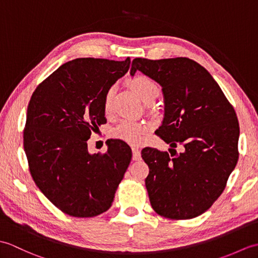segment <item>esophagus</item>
I'll list each match as a JSON object with an SVG mask.
<instances>
[{"label": "esophagus", "mask_w": 258, "mask_h": 258, "mask_svg": "<svg viewBox=\"0 0 258 258\" xmlns=\"http://www.w3.org/2000/svg\"><path fill=\"white\" fill-rule=\"evenodd\" d=\"M132 152H133V160L140 161L141 160V151L138 149V147H132Z\"/></svg>", "instance_id": "34e87169"}]
</instances>
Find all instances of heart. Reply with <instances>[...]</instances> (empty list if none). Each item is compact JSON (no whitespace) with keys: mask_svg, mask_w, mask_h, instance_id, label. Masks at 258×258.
<instances>
[{"mask_svg":"<svg viewBox=\"0 0 258 258\" xmlns=\"http://www.w3.org/2000/svg\"><path fill=\"white\" fill-rule=\"evenodd\" d=\"M126 83L145 103L153 102L160 95V86L149 75L138 73L126 80ZM113 96L114 89L111 86L105 91L103 96V108L106 114L112 111ZM145 132L146 128L142 123L133 119H125L114 130V136L130 144H139L143 141Z\"/></svg>","mask_w":258,"mask_h":258,"instance_id":"heart-1","label":"heart"}]
</instances>
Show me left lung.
I'll list each match as a JSON object with an SVG mask.
<instances>
[{
	"label": "left lung",
	"instance_id": "1",
	"mask_svg": "<svg viewBox=\"0 0 258 258\" xmlns=\"http://www.w3.org/2000/svg\"><path fill=\"white\" fill-rule=\"evenodd\" d=\"M162 86L165 114L157 135L172 149L142 150L145 178L158 215L189 220L205 213L225 189L238 161V119L232 104L207 71L193 59L134 58L136 71ZM183 146L179 155L174 150Z\"/></svg>",
	"mask_w": 258,
	"mask_h": 258
}]
</instances>
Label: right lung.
<instances>
[{"instance_id":"right-lung-1","label":"right lung","mask_w":258,"mask_h":258,"mask_svg":"<svg viewBox=\"0 0 258 258\" xmlns=\"http://www.w3.org/2000/svg\"><path fill=\"white\" fill-rule=\"evenodd\" d=\"M131 58H76L37 85L27 106L23 146L31 176L58 210L94 217L112 206L132 151L109 142L90 154L87 140L105 122L104 93L127 72Z\"/></svg>"}]
</instances>
